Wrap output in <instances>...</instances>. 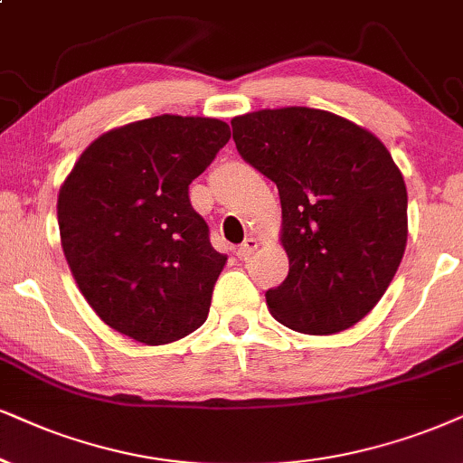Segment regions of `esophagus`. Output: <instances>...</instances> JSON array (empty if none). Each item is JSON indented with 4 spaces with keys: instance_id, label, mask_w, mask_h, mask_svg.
Returning <instances> with one entry per match:
<instances>
[{
    "instance_id": "esophagus-1",
    "label": "esophagus",
    "mask_w": 463,
    "mask_h": 463,
    "mask_svg": "<svg viewBox=\"0 0 463 463\" xmlns=\"http://www.w3.org/2000/svg\"><path fill=\"white\" fill-rule=\"evenodd\" d=\"M256 248H259V241H256L254 237L245 239V241H243L241 245H239L237 251H235V254H237V259H241V260L250 259V256L254 254V251H256Z\"/></svg>"
}]
</instances>
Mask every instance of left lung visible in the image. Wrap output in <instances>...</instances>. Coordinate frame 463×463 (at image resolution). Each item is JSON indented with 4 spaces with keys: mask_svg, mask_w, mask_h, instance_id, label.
<instances>
[{
    "mask_svg": "<svg viewBox=\"0 0 463 463\" xmlns=\"http://www.w3.org/2000/svg\"><path fill=\"white\" fill-rule=\"evenodd\" d=\"M245 162L278 185L288 275L267 307L292 331L333 335L372 312L408 239L406 184L370 130L307 107L231 121Z\"/></svg>",
    "mask_w": 463,
    "mask_h": 463,
    "instance_id": "left-lung-1",
    "label": "left lung"
}]
</instances>
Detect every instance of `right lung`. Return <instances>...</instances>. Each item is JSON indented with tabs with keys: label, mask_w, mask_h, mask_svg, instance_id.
I'll return each mask as SVG.
<instances>
[{
	"label": "right lung",
	"mask_w": 463,
	"mask_h": 463,
	"mask_svg": "<svg viewBox=\"0 0 463 463\" xmlns=\"http://www.w3.org/2000/svg\"><path fill=\"white\" fill-rule=\"evenodd\" d=\"M228 138L213 117L160 115L104 132L76 160L57 198L61 248L110 329L160 346L207 320L226 256L188 188Z\"/></svg>",
	"instance_id": "add662e5"
}]
</instances>
